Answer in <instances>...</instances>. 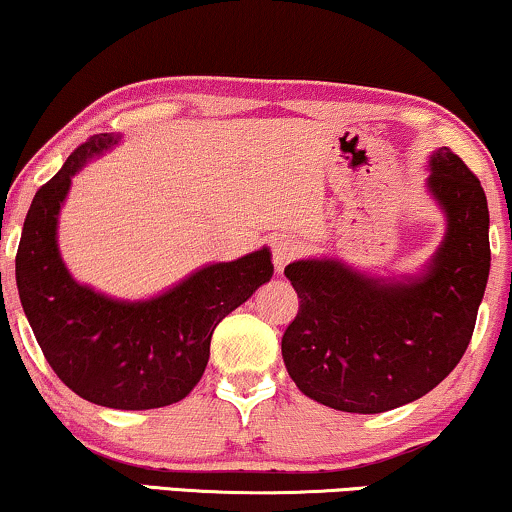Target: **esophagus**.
Here are the masks:
<instances>
[{
	"instance_id": "esophagus-1",
	"label": "esophagus",
	"mask_w": 512,
	"mask_h": 512,
	"mask_svg": "<svg viewBox=\"0 0 512 512\" xmlns=\"http://www.w3.org/2000/svg\"><path fill=\"white\" fill-rule=\"evenodd\" d=\"M300 252H302V245L300 241H295V238H288V236L276 238L274 245H271V257H274V267L278 274H281V271L286 269V264L293 262L295 257H300Z\"/></svg>"
}]
</instances>
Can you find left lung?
I'll return each mask as SVG.
<instances>
[{
    "label": "left lung",
    "mask_w": 512,
    "mask_h": 512,
    "mask_svg": "<svg viewBox=\"0 0 512 512\" xmlns=\"http://www.w3.org/2000/svg\"><path fill=\"white\" fill-rule=\"evenodd\" d=\"M428 191L446 234L423 274L375 278L335 257L286 267L300 309L281 352L309 399L347 413L397 409L435 390L468 349L491 264L487 196L446 146L432 153Z\"/></svg>",
    "instance_id": "obj_1"
}]
</instances>
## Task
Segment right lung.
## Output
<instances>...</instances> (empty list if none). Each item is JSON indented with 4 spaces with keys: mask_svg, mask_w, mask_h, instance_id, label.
Wrapping results in <instances>:
<instances>
[{
    "mask_svg": "<svg viewBox=\"0 0 512 512\" xmlns=\"http://www.w3.org/2000/svg\"><path fill=\"white\" fill-rule=\"evenodd\" d=\"M118 141L120 134H94L35 193L16 252V283L44 359L70 390L108 409H160L198 385L217 323L269 281L274 264L262 248L208 264L139 302L77 283L58 252V212L84 163Z\"/></svg>",
    "mask_w": 512,
    "mask_h": 512,
    "instance_id": "add662e5",
    "label": "right lung"
}]
</instances>
